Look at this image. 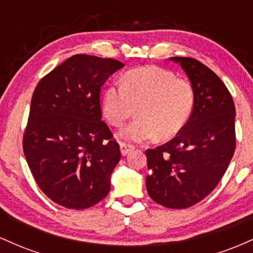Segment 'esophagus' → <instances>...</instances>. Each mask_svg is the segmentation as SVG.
<instances>
[{
	"mask_svg": "<svg viewBox=\"0 0 253 253\" xmlns=\"http://www.w3.org/2000/svg\"><path fill=\"white\" fill-rule=\"evenodd\" d=\"M120 150H121V155L127 156L130 151L134 150V146H133V145L126 144V143H120Z\"/></svg>",
	"mask_w": 253,
	"mask_h": 253,
	"instance_id": "34e87169",
	"label": "esophagus"
}]
</instances>
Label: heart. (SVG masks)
<instances>
[{
  "label": "heart",
  "instance_id": "1",
  "mask_svg": "<svg viewBox=\"0 0 253 253\" xmlns=\"http://www.w3.org/2000/svg\"><path fill=\"white\" fill-rule=\"evenodd\" d=\"M195 103L189 81L157 66H144L124 75L120 85L104 91L102 109L110 125L121 127L135 113L138 119L121 130V136L146 141L158 135L162 140L181 132Z\"/></svg>",
  "mask_w": 253,
  "mask_h": 253
}]
</instances>
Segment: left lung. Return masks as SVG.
Masks as SVG:
<instances>
[{
    "label": "left lung",
    "instance_id": "8db88e82",
    "mask_svg": "<svg viewBox=\"0 0 253 253\" xmlns=\"http://www.w3.org/2000/svg\"><path fill=\"white\" fill-rule=\"evenodd\" d=\"M170 60L187 74L195 103L175 138L146 150V189L159 205L183 210L210 195L227 170L236 150V108L228 89L210 68L194 58Z\"/></svg>",
    "mask_w": 253,
    "mask_h": 253
}]
</instances>
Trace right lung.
Returning a JSON list of instances; mask_svg holds the SVG:
<instances>
[{
	"label": "right lung",
	"instance_id": "right-lung-1",
	"mask_svg": "<svg viewBox=\"0 0 253 253\" xmlns=\"http://www.w3.org/2000/svg\"><path fill=\"white\" fill-rule=\"evenodd\" d=\"M112 58L75 54L33 92L24 153L37 184L53 202L85 210L108 195L120 146L101 120V86L124 68Z\"/></svg>",
	"mask_w": 253,
	"mask_h": 253
}]
</instances>
